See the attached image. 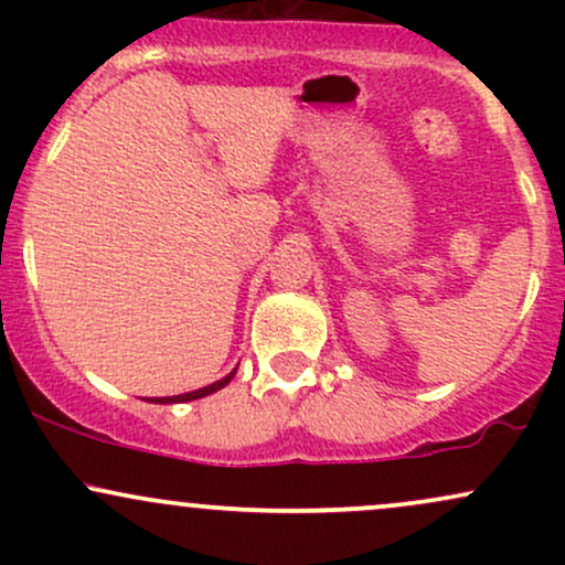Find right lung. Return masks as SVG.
<instances>
[{"label":"right lung","mask_w":565,"mask_h":565,"mask_svg":"<svg viewBox=\"0 0 565 565\" xmlns=\"http://www.w3.org/2000/svg\"><path fill=\"white\" fill-rule=\"evenodd\" d=\"M238 369V366H236ZM236 369H233L231 374H225L223 380H217V382H212V385H206V387H199V391H191V393H183V395H167V398H153L151 404H185V401H196V398H204V395H210V393H217L220 387H225L228 385V382L233 380V374H236Z\"/></svg>","instance_id":"obj_1"}]
</instances>
